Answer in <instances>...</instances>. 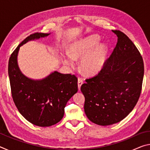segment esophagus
<instances>
[{"mask_svg":"<svg viewBox=\"0 0 150 150\" xmlns=\"http://www.w3.org/2000/svg\"><path fill=\"white\" fill-rule=\"evenodd\" d=\"M83 80L81 77H79L78 78V88L79 90H80V88L81 87V85H83Z\"/></svg>","mask_w":150,"mask_h":150,"instance_id":"1","label":"esophagus"}]
</instances>
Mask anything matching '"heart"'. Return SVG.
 Here are the masks:
<instances>
[{
    "instance_id": "obj_1",
    "label": "heart",
    "mask_w": 150,
    "mask_h": 150,
    "mask_svg": "<svg viewBox=\"0 0 150 150\" xmlns=\"http://www.w3.org/2000/svg\"><path fill=\"white\" fill-rule=\"evenodd\" d=\"M98 35H91L71 45L69 55L63 57V62L67 65L73 67L75 60H79L80 68L85 74L94 75L102 69L108 52L107 45L100 44Z\"/></svg>"
}]
</instances>
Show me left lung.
<instances>
[{
	"label": "left lung",
	"instance_id": "obj_1",
	"mask_svg": "<svg viewBox=\"0 0 150 150\" xmlns=\"http://www.w3.org/2000/svg\"><path fill=\"white\" fill-rule=\"evenodd\" d=\"M118 41L100 72L86 79L81 91L85 112L93 123L108 126L126 118L140 96L144 66L140 53L122 32L112 30Z\"/></svg>",
	"mask_w": 150,
	"mask_h": 150
}]
</instances>
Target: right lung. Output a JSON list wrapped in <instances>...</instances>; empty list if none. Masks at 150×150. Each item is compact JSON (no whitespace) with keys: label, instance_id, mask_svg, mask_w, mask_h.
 Returning a JSON list of instances; mask_svg holds the SVG:
<instances>
[{"label":"right lung","instance_id":"1","mask_svg":"<svg viewBox=\"0 0 150 150\" xmlns=\"http://www.w3.org/2000/svg\"><path fill=\"white\" fill-rule=\"evenodd\" d=\"M48 35L36 32L28 36L12 52L8 67L12 98L18 110L30 122L42 127L62 120L67 101L78 91L75 75L54 71L42 80H32L20 71L17 63L20 47Z\"/></svg>","mask_w":150,"mask_h":150}]
</instances>
